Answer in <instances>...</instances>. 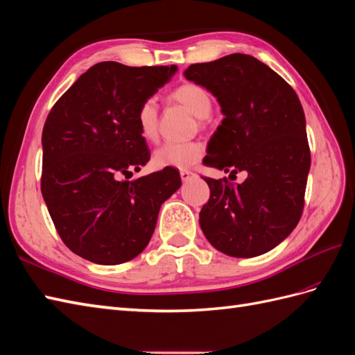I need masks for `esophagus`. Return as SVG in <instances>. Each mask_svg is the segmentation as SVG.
I'll use <instances>...</instances> for the list:
<instances>
[{"label": "esophagus", "mask_w": 355, "mask_h": 355, "mask_svg": "<svg viewBox=\"0 0 355 355\" xmlns=\"http://www.w3.org/2000/svg\"><path fill=\"white\" fill-rule=\"evenodd\" d=\"M194 176H196V173H193V171L180 170V179H182L184 182H187V180H189V179H193Z\"/></svg>", "instance_id": "esophagus-1"}]
</instances>
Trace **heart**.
Wrapping results in <instances>:
<instances>
[{"label":"heart","mask_w":355,"mask_h":355,"mask_svg":"<svg viewBox=\"0 0 355 355\" xmlns=\"http://www.w3.org/2000/svg\"><path fill=\"white\" fill-rule=\"evenodd\" d=\"M171 98L191 112L197 119H205L212 111V98L205 87L194 83H187L171 93ZM135 122L138 132L146 141H153L158 137V105L153 98L144 99L137 110ZM205 146L200 141H166L155 149L152 162L157 168L185 170L193 167L203 158Z\"/></svg>","instance_id":"obj_1"}]
</instances>
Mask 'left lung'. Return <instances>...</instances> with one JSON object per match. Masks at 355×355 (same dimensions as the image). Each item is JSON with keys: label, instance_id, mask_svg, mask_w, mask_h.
I'll return each instance as SVG.
<instances>
[{"label": "left lung", "instance_id": "8db88e82", "mask_svg": "<svg viewBox=\"0 0 355 355\" xmlns=\"http://www.w3.org/2000/svg\"><path fill=\"white\" fill-rule=\"evenodd\" d=\"M184 75L217 98L224 116L203 164L230 176L247 171L238 185L203 178L211 189L200 211L205 236L233 257L270 252L297 227L304 207L310 149L297 93L245 54L191 64Z\"/></svg>", "mask_w": 355, "mask_h": 355}]
</instances>
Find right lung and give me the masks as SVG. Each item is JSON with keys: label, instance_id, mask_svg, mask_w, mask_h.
<instances>
[{"label": "right lung", "instance_id": "right-lung-1", "mask_svg": "<svg viewBox=\"0 0 355 355\" xmlns=\"http://www.w3.org/2000/svg\"><path fill=\"white\" fill-rule=\"evenodd\" d=\"M178 67L92 66L49 111L42 132V196L66 247L93 263L117 265L140 254L161 205L179 189L176 168L134 180L150 159L138 132L140 103Z\"/></svg>", "mask_w": 355, "mask_h": 355}]
</instances>
